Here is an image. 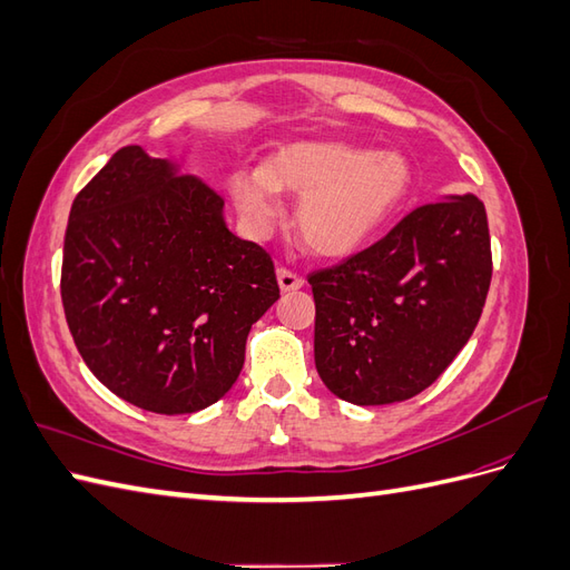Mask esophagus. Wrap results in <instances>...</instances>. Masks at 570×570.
<instances>
[{
    "instance_id": "34e87169",
    "label": "esophagus",
    "mask_w": 570,
    "mask_h": 570,
    "mask_svg": "<svg viewBox=\"0 0 570 570\" xmlns=\"http://www.w3.org/2000/svg\"><path fill=\"white\" fill-rule=\"evenodd\" d=\"M275 275H278V285L283 292H289V289H299L304 285V278L302 275H297L295 271H289L285 266H281L278 271H275Z\"/></svg>"
}]
</instances>
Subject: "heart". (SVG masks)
<instances>
[{"instance_id": "obj_1", "label": "heart", "mask_w": 570, "mask_h": 570, "mask_svg": "<svg viewBox=\"0 0 570 570\" xmlns=\"http://www.w3.org/2000/svg\"><path fill=\"white\" fill-rule=\"evenodd\" d=\"M413 187V168L400 151H366L347 142H295L256 168H239L228 189L254 237L283 214L281 189L299 195L297 228L308 249L347 256L387 226Z\"/></svg>"}]
</instances>
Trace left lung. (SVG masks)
Instances as JSON below:
<instances>
[{"label": "left lung", "mask_w": 570, "mask_h": 570, "mask_svg": "<svg viewBox=\"0 0 570 570\" xmlns=\"http://www.w3.org/2000/svg\"><path fill=\"white\" fill-rule=\"evenodd\" d=\"M490 281L485 204L419 206L375 245L308 275L321 381L358 406L411 400L473 335Z\"/></svg>", "instance_id": "8db88e82"}]
</instances>
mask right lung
Listing matches in <instances>:
<instances>
[{
  "label": "right lung",
  "instance_id": "right-lung-1",
  "mask_svg": "<svg viewBox=\"0 0 570 570\" xmlns=\"http://www.w3.org/2000/svg\"><path fill=\"white\" fill-rule=\"evenodd\" d=\"M278 297L271 256L226 228L223 197L142 147L118 149L73 199L63 314L82 361L120 400L166 416L212 406Z\"/></svg>",
  "mask_w": 570,
  "mask_h": 570
}]
</instances>
